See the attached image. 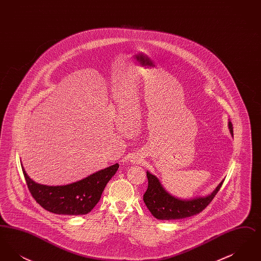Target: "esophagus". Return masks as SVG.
I'll return each instance as SVG.
<instances>
[{"mask_svg": "<svg viewBox=\"0 0 261 261\" xmlns=\"http://www.w3.org/2000/svg\"><path fill=\"white\" fill-rule=\"evenodd\" d=\"M138 158H139V156H136V155H135V156H134V158L132 159V161H131V162H133V163H137V162H140V159H138Z\"/></svg>", "mask_w": 261, "mask_h": 261, "instance_id": "34e87169", "label": "esophagus"}]
</instances>
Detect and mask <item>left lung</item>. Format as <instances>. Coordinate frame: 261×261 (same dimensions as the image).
Returning a JSON list of instances; mask_svg holds the SVG:
<instances>
[{
	"label": "left lung",
	"instance_id": "8db88e82",
	"mask_svg": "<svg viewBox=\"0 0 261 261\" xmlns=\"http://www.w3.org/2000/svg\"><path fill=\"white\" fill-rule=\"evenodd\" d=\"M229 130L233 136V125L229 120ZM149 181L148 189L144 194V201L150 213L161 220L183 219L196 215L203 211L215 197L223 184V181L215 188V190L205 197H197L194 199H180L169 194L162 185L156 176L147 171Z\"/></svg>",
	"mask_w": 261,
	"mask_h": 261
}]
</instances>
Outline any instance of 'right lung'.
<instances>
[{
	"label": "right lung",
	"instance_id": "obj_1",
	"mask_svg": "<svg viewBox=\"0 0 261 261\" xmlns=\"http://www.w3.org/2000/svg\"><path fill=\"white\" fill-rule=\"evenodd\" d=\"M118 167V163H115L80 181L63 186L38 184L26 174L23 166L22 171L32 197L43 208L56 214L83 215L99 202L105 187Z\"/></svg>",
	"mask_w": 261,
	"mask_h": 261
}]
</instances>
